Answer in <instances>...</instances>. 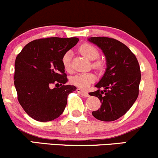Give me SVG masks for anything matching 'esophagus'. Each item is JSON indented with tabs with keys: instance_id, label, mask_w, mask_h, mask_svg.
<instances>
[{
	"instance_id": "obj_1",
	"label": "esophagus",
	"mask_w": 158,
	"mask_h": 158,
	"mask_svg": "<svg viewBox=\"0 0 158 158\" xmlns=\"http://www.w3.org/2000/svg\"><path fill=\"white\" fill-rule=\"evenodd\" d=\"M77 92L79 94H81L82 96L84 97H88L89 96V93L87 92H85L84 90H81V89H77Z\"/></svg>"
}]
</instances>
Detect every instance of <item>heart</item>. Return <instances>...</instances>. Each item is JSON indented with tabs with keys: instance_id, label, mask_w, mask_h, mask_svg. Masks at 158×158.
<instances>
[{
	"instance_id": "heart-1",
	"label": "heart",
	"mask_w": 158,
	"mask_h": 158,
	"mask_svg": "<svg viewBox=\"0 0 158 158\" xmlns=\"http://www.w3.org/2000/svg\"><path fill=\"white\" fill-rule=\"evenodd\" d=\"M80 51L88 59L93 60L97 59L99 56L98 49L91 44L85 43L80 47ZM62 63L65 71L69 72L72 69V53L67 51L62 57ZM93 67L100 69L102 67L101 62H95L93 63ZM96 79L95 75L93 73H79L71 77V83L74 86L81 89H86L90 84H93Z\"/></svg>"
}]
</instances>
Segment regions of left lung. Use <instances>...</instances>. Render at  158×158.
I'll use <instances>...</instances> for the list:
<instances>
[{"mask_svg": "<svg viewBox=\"0 0 158 158\" xmlns=\"http://www.w3.org/2000/svg\"><path fill=\"white\" fill-rule=\"evenodd\" d=\"M89 40L102 49L107 60L105 73L95 85L98 89L89 93L98 97L101 102L100 108L92 114L101 121H115L130 110L139 95V63L134 53L115 39L98 36L90 37Z\"/></svg>", "mask_w": 158, "mask_h": 158, "instance_id": "8db88e82", "label": "left lung"}]
</instances>
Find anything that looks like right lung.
Wrapping results in <instances>:
<instances>
[{"label":"right lung","mask_w":158,"mask_h":158,"mask_svg":"<svg viewBox=\"0 0 158 158\" xmlns=\"http://www.w3.org/2000/svg\"><path fill=\"white\" fill-rule=\"evenodd\" d=\"M78 41L76 37L40 39L27 44L17 55L14 84L18 101L33 119L52 121L64 111L68 95L77 88L65 85L68 78L62 57Z\"/></svg>","instance_id":"right-lung-1"}]
</instances>
